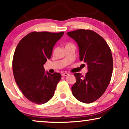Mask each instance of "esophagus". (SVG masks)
<instances>
[{
    "instance_id": "obj_1",
    "label": "esophagus",
    "mask_w": 129,
    "mask_h": 129,
    "mask_svg": "<svg viewBox=\"0 0 129 129\" xmlns=\"http://www.w3.org/2000/svg\"><path fill=\"white\" fill-rule=\"evenodd\" d=\"M68 75H69L68 73H67V72H64V73H62V74H61V75H62V76H68Z\"/></svg>"
}]
</instances>
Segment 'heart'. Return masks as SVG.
I'll return each mask as SVG.
<instances>
[{
  "mask_svg": "<svg viewBox=\"0 0 129 129\" xmlns=\"http://www.w3.org/2000/svg\"><path fill=\"white\" fill-rule=\"evenodd\" d=\"M67 45H71V44H68V45H67Z\"/></svg>",
  "mask_w": 129,
  "mask_h": 129,
  "instance_id": "obj_1",
  "label": "heart"
}]
</instances>
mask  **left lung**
Segmentation results:
<instances>
[{
	"instance_id": "1",
	"label": "left lung",
	"mask_w": 129,
	"mask_h": 129,
	"mask_svg": "<svg viewBox=\"0 0 129 129\" xmlns=\"http://www.w3.org/2000/svg\"><path fill=\"white\" fill-rule=\"evenodd\" d=\"M67 35L76 42L80 60L86 63L88 70L85 76L75 73L76 82L71 88L72 93L79 101L91 103L104 93L110 82L112 53L105 40L93 30L78 29Z\"/></svg>"
}]
</instances>
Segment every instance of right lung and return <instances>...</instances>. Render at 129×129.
<instances>
[{
  "label": "right lung",
  "mask_w": 129,
  "mask_h": 129,
  "mask_svg": "<svg viewBox=\"0 0 129 129\" xmlns=\"http://www.w3.org/2000/svg\"><path fill=\"white\" fill-rule=\"evenodd\" d=\"M64 32H33L20 40L14 51L13 71L15 82L29 100L42 104L54 94L61 78L59 73L45 72L43 65L50 59L54 46Z\"/></svg>",
  "instance_id": "obj_1"
}]
</instances>
